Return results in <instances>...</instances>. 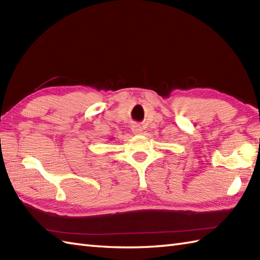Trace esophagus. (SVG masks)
Instances as JSON below:
<instances>
[{"instance_id":"34e87169","label":"esophagus","mask_w":260,"mask_h":260,"mask_svg":"<svg viewBox=\"0 0 260 260\" xmlns=\"http://www.w3.org/2000/svg\"><path fill=\"white\" fill-rule=\"evenodd\" d=\"M132 131H133V133H134V134H136V135H140V134H142L143 128L141 127V125H139V124H134V125H132Z\"/></svg>"}]
</instances>
